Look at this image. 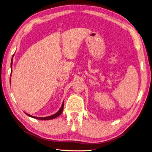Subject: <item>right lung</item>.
I'll return each instance as SVG.
<instances>
[{
    "instance_id": "obj_1",
    "label": "right lung",
    "mask_w": 152,
    "mask_h": 152,
    "mask_svg": "<svg viewBox=\"0 0 152 152\" xmlns=\"http://www.w3.org/2000/svg\"><path fill=\"white\" fill-rule=\"evenodd\" d=\"M12 64H13V58H12L11 59V73H12ZM10 83H11V79H10ZM63 107H64V102L62 104V106H61V107L60 108V109L58 110V112H57L56 114H53V115L52 116H47V117H36V116H32V115H30V114H28L27 113H26L27 116H30L31 118H35V119H38V120H52V119H54L57 117H58L59 115H61V114H62L63 113Z\"/></svg>"
}]
</instances>
